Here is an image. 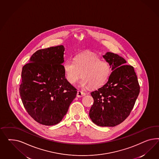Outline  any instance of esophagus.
Masks as SVG:
<instances>
[{"label":"esophagus","instance_id":"obj_1","mask_svg":"<svg viewBox=\"0 0 159 159\" xmlns=\"http://www.w3.org/2000/svg\"><path fill=\"white\" fill-rule=\"evenodd\" d=\"M86 96V93H84L82 91L80 90H78L77 93V97H82L84 96Z\"/></svg>","mask_w":159,"mask_h":159}]
</instances>
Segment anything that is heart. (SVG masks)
I'll list each match as a JSON object with an SVG mask.
<instances>
[{
  "instance_id": "1",
  "label": "heart",
  "mask_w": 159,
  "mask_h": 159,
  "mask_svg": "<svg viewBox=\"0 0 159 159\" xmlns=\"http://www.w3.org/2000/svg\"><path fill=\"white\" fill-rule=\"evenodd\" d=\"M65 76L67 82L75 83L82 76L80 85L82 87L90 86L92 89L102 86L107 80L111 72L110 63L101 61L95 53L84 52L77 55L74 59H67L63 64Z\"/></svg>"
}]
</instances>
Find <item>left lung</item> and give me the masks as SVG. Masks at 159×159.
I'll list each match as a JSON object with an SVG mask.
<instances>
[{"instance_id":"8db88e82","label":"left lung","mask_w":159,"mask_h":159,"mask_svg":"<svg viewBox=\"0 0 159 159\" xmlns=\"http://www.w3.org/2000/svg\"><path fill=\"white\" fill-rule=\"evenodd\" d=\"M112 73L102 87L91 93L94 103L89 112L93 122L100 126H115L129 116L139 94L140 86L133 66L116 53L102 56Z\"/></svg>"}]
</instances>
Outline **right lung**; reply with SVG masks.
I'll use <instances>...</instances> for the list:
<instances>
[{"instance_id":"add662e5","label":"right lung","mask_w":159,"mask_h":159,"mask_svg":"<svg viewBox=\"0 0 159 159\" xmlns=\"http://www.w3.org/2000/svg\"><path fill=\"white\" fill-rule=\"evenodd\" d=\"M64 51L63 45L38 50L22 69L20 96L29 115L42 125L59 123L76 96L65 76Z\"/></svg>"}]
</instances>
